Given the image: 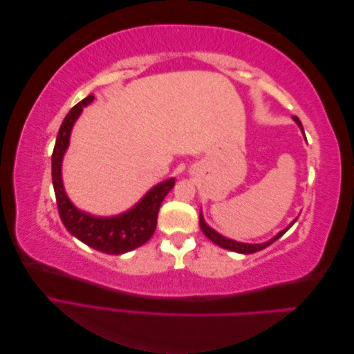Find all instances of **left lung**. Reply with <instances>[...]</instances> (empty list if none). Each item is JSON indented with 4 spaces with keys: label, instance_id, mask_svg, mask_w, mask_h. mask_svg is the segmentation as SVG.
<instances>
[{
    "label": "left lung",
    "instance_id": "obj_1",
    "mask_svg": "<svg viewBox=\"0 0 354 354\" xmlns=\"http://www.w3.org/2000/svg\"><path fill=\"white\" fill-rule=\"evenodd\" d=\"M294 121L298 124V127L301 128V131L304 133L303 125H301V122H299V120H298L297 116H294ZM295 221H297V218H295L291 224H289V226H288L285 230L279 232L273 239L267 241V242H264V243H242V242H236V241H232V239L224 238V236H221L220 233H217L216 230H212V229L208 226V224L205 223V220H203L202 212L199 214V226H201V230L203 232V234H205V236H207L209 241H212L214 243H217L218 246H221V248H226V250H229V251H234V252H239V254H252V252H257V251H261V250L267 248V246H269L270 243H273L274 241L279 239V238L282 236V234H283L289 227H291Z\"/></svg>",
    "mask_w": 354,
    "mask_h": 354
}]
</instances>
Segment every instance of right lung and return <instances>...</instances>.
Wrapping results in <instances>:
<instances>
[{"label": "right lung", "instance_id": "obj_1", "mask_svg": "<svg viewBox=\"0 0 354 354\" xmlns=\"http://www.w3.org/2000/svg\"><path fill=\"white\" fill-rule=\"evenodd\" d=\"M93 100L94 95L90 94L88 97L75 104L60 125L55 151L51 155L53 187L56 194L59 216L68 232L94 250L111 255H120L138 248L152 238L156 229L160 203L168 195V192L174 187L176 180L169 178L156 185L147 192L137 205L116 217H94L75 208L63 189L62 159L68 149L75 121L78 120L82 108Z\"/></svg>", "mask_w": 354, "mask_h": 354}]
</instances>
